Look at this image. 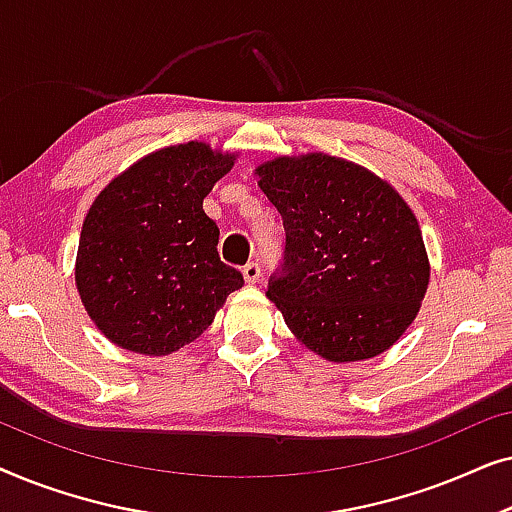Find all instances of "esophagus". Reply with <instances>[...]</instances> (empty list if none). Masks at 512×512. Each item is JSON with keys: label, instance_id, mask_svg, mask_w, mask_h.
Instances as JSON below:
<instances>
[{"label": "esophagus", "instance_id": "obj_1", "mask_svg": "<svg viewBox=\"0 0 512 512\" xmlns=\"http://www.w3.org/2000/svg\"><path fill=\"white\" fill-rule=\"evenodd\" d=\"M242 275H244V282H247V284H256L258 277H261V265H258V263H247L242 268Z\"/></svg>", "mask_w": 512, "mask_h": 512}]
</instances>
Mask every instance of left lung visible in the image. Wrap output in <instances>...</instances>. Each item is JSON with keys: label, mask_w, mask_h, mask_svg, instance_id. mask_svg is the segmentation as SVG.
I'll use <instances>...</instances> for the list:
<instances>
[{"label": "left lung", "mask_w": 512, "mask_h": 512, "mask_svg": "<svg viewBox=\"0 0 512 512\" xmlns=\"http://www.w3.org/2000/svg\"><path fill=\"white\" fill-rule=\"evenodd\" d=\"M284 219V275L268 296L291 333L321 359H373L422 305L431 265L422 230L398 191L352 160L305 153L256 167Z\"/></svg>", "instance_id": "1"}]
</instances>
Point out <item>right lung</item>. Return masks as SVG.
<instances>
[{"mask_svg": "<svg viewBox=\"0 0 512 512\" xmlns=\"http://www.w3.org/2000/svg\"><path fill=\"white\" fill-rule=\"evenodd\" d=\"M237 153L186 142L139 158L102 188L76 251V289L114 345L165 356L193 342L244 279L221 263L202 200Z\"/></svg>", "mask_w": 512, "mask_h": 512, "instance_id": "obj_1", "label": "right lung"}]
</instances>
